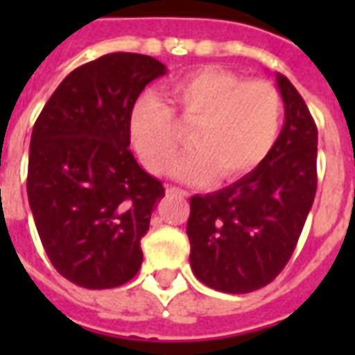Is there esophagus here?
I'll return each mask as SVG.
<instances>
[{
    "mask_svg": "<svg viewBox=\"0 0 355 355\" xmlns=\"http://www.w3.org/2000/svg\"><path fill=\"white\" fill-rule=\"evenodd\" d=\"M166 191H167V193H171V195H180V197H188V195H189L186 189L175 188V186H167Z\"/></svg>",
    "mask_w": 355,
    "mask_h": 355,
    "instance_id": "obj_1",
    "label": "esophagus"
}]
</instances>
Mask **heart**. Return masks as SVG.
Segmentation results:
<instances>
[{
  "instance_id": "obj_1",
  "label": "heart",
  "mask_w": 355,
  "mask_h": 355,
  "mask_svg": "<svg viewBox=\"0 0 355 355\" xmlns=\"http://www.w3.org/2000/svg\"><path fill=\"white\" fill-rule=\"evenodd\" d=\"M167 107L145 96L134 105L128 121L130 141L149 171H169L182 138L173 119L189 127L193 149L175 166L186 182L232 180L263 162L282 125V99L265 80H243L234 71L200 68L166 88Z\"/></svg>"
}]
</instances>
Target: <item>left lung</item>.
Instances as JSON below:
<instances>
[{"instance_id":"obj_1","label":"left lung","mask_w":355,"mask_h":355,"mask_svg":"<svg viewBox=\"0 0 355 355\" xmlns=\"http://www.w3.org/2000/svg\"><path fill=\"white\" fill-rule=\"evenodd\" d=\"M286 121L270 153L237 182L189 199V263L223 293L256 291L291 258L317 191V127L287 77L276 73Z\"/></svg>"}]
</instances>
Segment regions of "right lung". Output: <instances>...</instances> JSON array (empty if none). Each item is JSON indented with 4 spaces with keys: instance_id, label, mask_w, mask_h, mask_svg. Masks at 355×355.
Returning <instances> with one entry per match:
<instances>
[{
    "instance_id": "1",
    "label": "right lung",
    "mask_w": 355,
    "mask_h": 355,
    "mask_svg": "<svg viewBox=\"0 0 355 355\" xmlns=\"http://www.w3.org/2000/svg\"><path fill=\"white\" fill-rule=\"evenodd\" d=\"M167 73L156 58L110 53L73 69L36 119L27 197L47 258L77 286L110 289L141 267L164 186L128 149L134 103Z\"/></svg>"
}]
</instances>
